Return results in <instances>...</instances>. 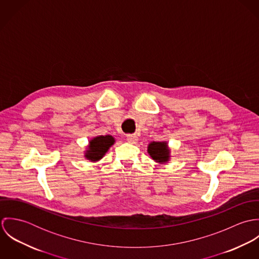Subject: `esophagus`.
<instances>
[{
  "mask_svg": "<svg viewBox=\"0 0 259 259\" xmlns=\"http://www.w3.org/2000/svg\"><path fill=\"white\" fill-rule=\"evenodd\" d=\"M126 141L134 144L138 141V137H137V135H126Z\"/></svg>",
  "mask_w": 259,
  "mask_h": 259,
  "instance_id": "1",
  "label": "esophagus"
}]
</instances>
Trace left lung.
<instances>
[{"label":"left lung","instance_id":"8db88e82","mask_svg":"<svg viewBox=\"0 0 259 259\" xmlns=\"http://www.w3.org/2000/svg\"><path fill=\"white\" fill-rule=\"evenodd\" d=\"M149 155L158 162H165L168 160V148L166 146V143H155L152 142L149 144L148 148Z\"/></svg>","mask_w":259,"mask_h":259}]
</instances>
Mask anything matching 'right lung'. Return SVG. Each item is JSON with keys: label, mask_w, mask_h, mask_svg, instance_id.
<instances>
[{"label": "right lung", "mask_w": 259, "mask_h": 259, "mask_svg": "<svg viewBox=\"0 0 259 259\" xmlns=\"http://www.w3.org/2000/svg\"><path fill=\"white\" fill-rule=\"evenodd\" d=\"M114 140L111 136H101L97 137L90 142V146L85 157L93 161L99 160L104 156V154L113 145Z\"/></svg>", "instance_id": "add662e5"}]
</instances>
